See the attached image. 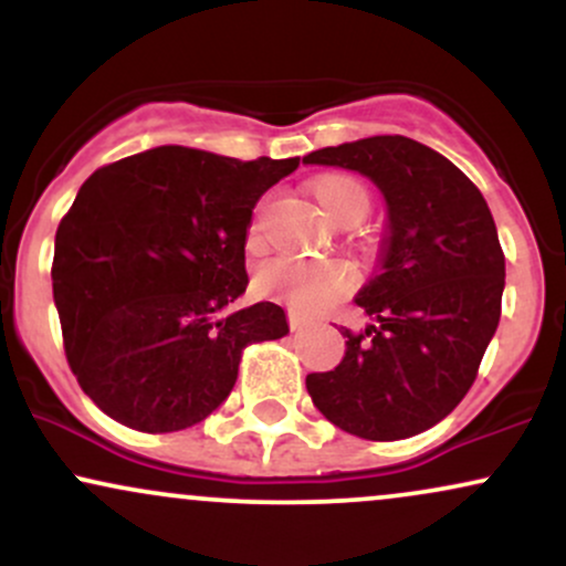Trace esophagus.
Segmentation results:
<instances>
[{"instance_id": "34e87169", "label": "esophagus", "mask_w": 566, "mask_h": 566, "mask_svg": "<svg viewBox=\"0 0 566 566\" xmlns=\"http://www.w3.org/2000/svg\"><path fill=\"white\" fill-rule=\"evenodd\" d=\"M287 322H290V327L292 329H301V327H305V316L303 314H297V311H287Z\"/></svg>"}]
</instances>
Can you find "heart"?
Instances as JSON below:
<instances>
[{"instance_id": "obj_1", "label": "heart", "mask_w": 566, "mask_h": 566, "mask_svg": "<svg viewBox=\"0 0 566 566\" xmlns=\"http://www.w3.org/2000/svg\"><path fill=\"white\" fill-rule=\"evenodd\" d=\"M311 193L335 223L350 226L361 220L373 205V191L367 180L354 172H322L311 180ZM265 216L269 201H261L247 223V250L258 252L265 244ZM258 287L265 295L279 297L297 311H319L335 303L350 287V274L337 261H308V258L284 255L265 263L258 274Z\"/></svg>"}]
</instances>
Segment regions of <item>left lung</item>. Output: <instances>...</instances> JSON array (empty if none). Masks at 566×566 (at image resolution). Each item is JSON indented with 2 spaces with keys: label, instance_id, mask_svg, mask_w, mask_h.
<instances>
[{
  "label": "left lung",
  "instance_id": "obj_1",
  "mask_svg": "<svg viewBox=\"0 0 566 566\" xmlns=\"http://www.w3.org/2000/svg\"><path fill=\"white\" fill-rule=\"evenodd\" d=\"M373 178L388 205L380 269L356 295L373 322L340 327L346 354L305 378L329 423L373 441L407 439L463 401L500 322L505 255L476 186L405 135L311 151Z\"/></svg>",
  "mask_w": 566,
  "mask_h": 566
}]
</instances>
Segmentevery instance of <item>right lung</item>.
<instances>
[{
  "instance_id": "1",
  "label": "right lung",
  "mask_w": 566,
  "mask_h": 566,
  "mask_svg": "<svg viewBox=\"0 0 566 566\" xmlns=\"http://www.w3.org/2000/svg\"><path fill=\"white\" fill-rule=\"evenodd\" d=\"M301 159L159 146L84 180L55 233L53 297L82 391L143 433L197 426L231 394L247 346L287 335L247 290L255 201Z\"/></svg>"
}]
</instances>
